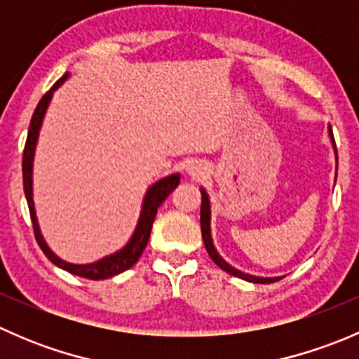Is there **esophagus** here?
<instances>
[{"label":"esophagus","mask_w":359,"mask_h":359,"mask_svg":"<svg viewBox=\"0 0 359 359\" xmlns=\"http://www.w3.org/2000/svg\"><path fill=\"white\" fill-rule=\"evenodd\" d=\"M187 173H189L191 177H194V179H200V177L205 175V166H203L201 163H191V165L187 166Z\"/></svg>","instance_id":"esophagus-1"}]
</instances>
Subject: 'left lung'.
<instances>
[{
	"label": "left lung",
	"instance_id": "left-lung-1",
	"mask_svg": "<svg viewBox=\"0 0 359 359\" xmlns=\"http://www.w3.org/2000/svg\"><path fill=\"white\" fill-rule=\"evenodd\" d=\"M328 133H330V140H332V146H334L335 159H337V146H335L334 133H332L330 126H328ZM200 215H201L200 217L201 219V236H203V241H205V248H206V252H208L210 259H212L213 262L220 267V269L226 271V273H229V274H233V276L241 278V280L250 281V283L266 285V283H274V281H278L283 278V276L281 278H260V276H252V274H247V273H241V271H238L236 267L229 266V264H227L226 260L219 255V252H217L215 247H213L212 233H210V200H208V194H206L205 189H201V213Z\"/></svg>",
	"mask_w": 359,
	"mask_h": 359
}]
</instances>
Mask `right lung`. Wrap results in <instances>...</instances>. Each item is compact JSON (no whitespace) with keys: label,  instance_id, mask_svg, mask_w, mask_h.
<instances>
[{"label":"right lung","instance_id":"right-lung-1","mask_svg":"<svg viewBox=\"0 0 359 359\" xmlns=\"http://www.w3.org/2000/svg\"><path fill=\"white\" fill-rule=\"evenodd\" d=\"M67 78H69V72H66V74H64L62 78H60L59 81H57L55 85H53L52 88L41 97L39 104L36 106L34 114H32L31 125H29V132H27V140H25L24 156H22L24 193H25V200H27L29 213H31L32 229H34L36 241H38L39 248L43 250V253H45V255L48 257L55 266H59L60 269L67 271V273L86 278V280H106V278H112L116 276V274L123 273V271L130 269V267L140 259L147 241H149V234H151V229H153L154 217H156L159 205H161V203L166 200V196H168L177 186H179L180 175L179 173H173V175L165 177V179L158 180L156 184H153V186L147 189L146 198H144V203H142V212H140L135 231H133L128 243L119 250V252L104 257V259L97 260V262L93 264H69L66 260L59 259V257L48 248L46 241L43 240L41 231H39V226H38V219H36L34 201H32V161H34V149H36V142H38L39 128H41L43 118H45V112L48 109V104L50 100H52L53 92H55V90L59 88Z\"/></svg>","mask_w":359,"mask_h":359}]
</instances>
